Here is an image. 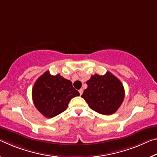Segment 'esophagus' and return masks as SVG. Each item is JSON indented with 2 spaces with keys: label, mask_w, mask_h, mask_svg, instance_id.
Instances as JSON below:
<instances>
[{
  "label": "esophagus",
  "mask_w": 157,
  "mask_h": 157,
  "mask_svg": "<svg viewBox=\"0 0 157 157\" xmlns=\"http://www.w3.org/2000/svg\"><path fill=\"white\" fill-rule=\"evenodd\" d=\"M79 94H80V96H81L82 94V93H83V89H79Z\"/></svg>",
  "instance_id": "1"
}]
</instances>
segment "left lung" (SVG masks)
Segmentation results:
<instances>
[{
	"mask_svg": "<svg viewBox=\"0 0 157 157\" xmlns=\"http://www.w3.org/2000/svg\"><path fill=\"white\" fill-rule=\"evenodd\" d=\"M86 84L88 87L84 89L82 97L91 110L104 115H110L121 106L125 96L124 86L110 72L104 75H91Z\"/></svg>",
	"mask_w": 157,
	"mask_h": 157,
	"instance_id": "left-lung-1",
	"label": "left lung"
}]
</instances>
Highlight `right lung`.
I'll use <instances>...</instances> for the list:
<instances>
[{
	"instance_id": "right-lung-1",
	"label": "right lung",
	"mask_w": 157,
	"mask_h": 157,
	"mask_svg": "<svg viewBox=\"0 0 157 157\" xmlns=\"http://www.w3.org/2000/svg\"><path fill=\"white\" fill-rule=\"evenodd\" d=\"M79 93L75 89L71 81L60 74L52 75L46 71L37 79L32 89L34 105L47 118L54 117L65 111L70 101Z\"/></svg>"
}]
</instances>
